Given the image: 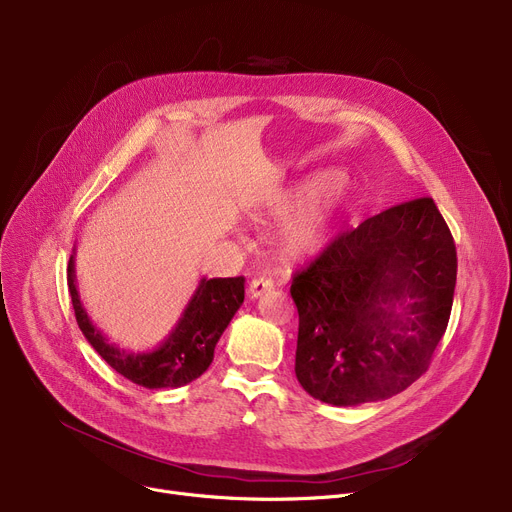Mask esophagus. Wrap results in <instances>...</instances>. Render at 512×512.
<instances>
[{
    "instance_id": "esophagus-1",
    "label": "esophagus",
    "mask_w": 512,
    "mask_h": 512,
    "mask_svg": "<svg viewBox=\"0 0 512 512\" xmlns=\"http://www.w3.org/2000/svg\"><path fill=\"white\" fill-rule=\"evenodd\" d=\"M272 288H274V280L272 278L259 276V278H253V282L249 286V294H251V299H257V297H261V294L270 292Z\"/></svg>"
}]
</instances>
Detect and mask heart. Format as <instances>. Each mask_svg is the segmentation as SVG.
<instances>
[{"instance_id": "1", "label": "heart", "mask_w": 512, "mask_h": 512, "mask_svg": "<svg viewBox=\"0 0 512 512\" xmlns=\"http://www.w3.org/2000/svg\"><path fill=\"white\" fill-rule=\"evenodd\" d=\"M342 199L344 186L338 176L311 178L272 197L265 213L282 218L300 207L282 228V247L290 257L303 259L324 249Z\"/></svg>"}]
</instances>
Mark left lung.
<instances>
[{
	"label": "left lung",
	"instance_id": "1",
	"mask_svg": "<svg viewBox=\"0 0 512 512\" xmlns=\"http://www.w3.org/2000/svg\"><path fill=\"white\" fill-rule=\"evenodd\" d=\"M456 286V247L432 197L338 234L292 276L299 384L336 407L390 398L427 371Z\"/></svg>",
	"mask_w": 512,
	"mask_h": 512
}]
</instances>
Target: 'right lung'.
I'll return each instance as SVG.
<instances>
[{"mask_svg": "<svg viewBox=\"0 0 512 512\" xmlns=\"http://www.w3.org/2000/svg\"><path fill=\"white\" fill-rule=\"evenodd\" d=\"M68 290L76 324L101 359L126 380L157 390L186 386L207 371L213 361L215 344L245 301V278H203L166 342L151 353L137 355L120 351L91 324L76 290L74 255L68 261Z\"/></svg>", "mask_w": 512, "mask_h": 512, "instance_id": "1", "label": "right lung"}]
</instances>
